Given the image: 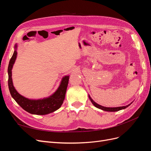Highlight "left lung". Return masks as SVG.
<instances>
[{
    "mask_svg": "<svg viewBox=\"0 0 151 151\" xmlns=\"http://www.w3.org/2000/svg\"><path fill=\"white\" fill-rule=\"evenodd\" d=\"M88 96H89V99L91 100V103H92L93 104L94 106L95 107H96L100 109H102V110L103 111H110V112H115V111H118L119 110H121V109H125L127 108L128 106H129L132 103H132H130V104H129L128 105H126V106H119V107H105V106H101V105L100 104H98V103H96V102H94L93 99L91 98V96H89V94H88Z\"/></svg>",
    "mask_w": 151,
    "mask_h": 151,
    "instance_id": "1",
    "label": "left lung"
}]
</instances>
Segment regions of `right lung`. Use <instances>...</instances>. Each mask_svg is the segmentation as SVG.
Wrapping results in <instances>:
<instances>
[{
  "label": "right lung",
  "instance_id": "right-lung-1",
  "mask_svg": "<svg viewBox=\"0 0 151 151\" xmlns=\"http://www.w3.org/2000/svg\"><path fill=\"white\" fill-rule=\"evenodd\" d=\"M17 44L14 45V51L8 66V86L12 98L25 111L33 115H45L53 113L60 108L65 99L69 75L62 77L57 89L47 98L38 99H29L20 94L15 89L12 79V69L17 58Z\"/></svg>",
  "mask_w": 151,
  "mask_h": 151
}]
</instances>
